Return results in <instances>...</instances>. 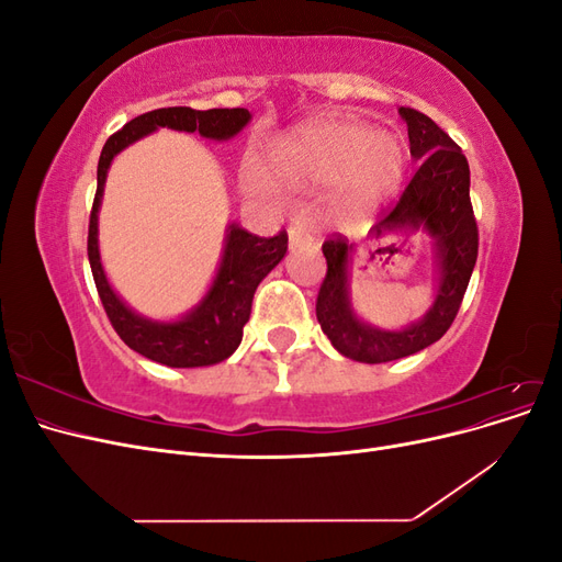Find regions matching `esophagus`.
I'll return each mask as SVG.
<instances>
[{
    "instance_id": "34e87169",
    "label": "esophagus",
    "mask_w": 562,
    "mask_h": 562,
    "mask_svg": "<svg viewBox=\"0 0 562 562\" xmlns=\"http://www.w3.org/2000/svg\"><path fill=\"white\" fill-rule=\"evenodd\" d=\"M288 241H291V248H302V246H312L314 236L304 227L293 225V227H288Z\"/></svg>"
}]
</instances>
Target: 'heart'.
Listing matches in <instances>:
<instances>
[{
    "mask_svg": "<svg viewBox=\"0 0 562 562\" xmlns=\"http://www.w3.org/2000/svg\"><path fill=\"white\" fill-rule=\"evenodd\" d=\"M405 147L398 135L349 119L304 126L269 147L260 173L250 171L246 187L260 196H279L330 182L339 209L359 215L391 194L403 180Z\"/></svg>",
    "mask_w": 562,
    "mask_h": 562,
    "instance_id": "b5f03b06",
    "label": "heart"
}]
</instances>
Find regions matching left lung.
<instances>
[{"label":"left lung","mask_w":562,"mask_h":562,"mask_svg":"<svg viewBox=\"0 0 562 562\" xmlns=\"http://www.w3.org/2000/svg\"><path fill=\"white\" fill-rule=\"evenodd\" d=\"M407 124L411 155L419 161L396 203L382 211L372 227L378 236L396 229H427L438 260V291L431 310L403 330L372 328L356 318L349 302V250L345 236L323 241L328 271L316 297V318L333 347L361 363H386L417 353L448 333L464 300L479 258V225L469 196V161L434 119L401 108Z\"/></svg>","instance_id":"left-lung-1"}]
</instances>
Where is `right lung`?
Returning a JSON list of instances; mask_svg holds the SVG:
<instances>
[{
  "label": "right lung",
  "mask_w": 562,
  "mask_h": 562,
  "mask_svg": "<svg viewBox=\"0 0 562 562\" xmlns=\"http://www.w3.org/2000/svg\"><path fill=\"white\" fill-rule=\"evenodd\" d=\"M250 122V112L244 108L234 110H192V108H161L151 110L110 135L98 161V190L89 217V262L100 302L116 335L133 351L145 359L164 363L168 368H201L229 359L241 345L244 326L250 318V304L255 288L274 269L288 250L285 229L277 236H255L239 225H229L227 244L213 279L211 291L190 314L180 321L159 323L138 316L119 300L100 265L98 252V209L103 199L105 178L112 159L143 135L161 126L194 133L203 138L229 140Z\"/></svg>",
  "instance_id": "obj_1"
}]
</instances>
